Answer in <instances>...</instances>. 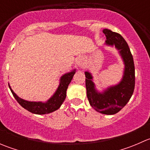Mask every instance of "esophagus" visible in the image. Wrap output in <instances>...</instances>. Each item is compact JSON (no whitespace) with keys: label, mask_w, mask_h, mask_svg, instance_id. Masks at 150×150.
I'll list each match as a JSON object with an SVG mask.
<instances>
[{"label":"esophagus","mask_w":150,"mask_h":150,"mask_svg":"<svg viewBox=\"0 0 150 150\" xmlns=\"http://www.w3.org/2000/svg\"><path fill=\"white\" fill-rule=\"evenodd\" d=\"M76 64L79 67H83L85 65V64H86L84 58H83V57H79V58H78V59L76 60Z\"/></svg>","instance_id":"1"}]
</instances>
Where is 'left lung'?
Returning <instances> with one entry per match:
<instances>
[{
    "mask_svg": "<svg viewBox=\"0 0 150 150\" xmlns=\"http://www.w3.org/2000/svg\"><path fill=\"white\" fill-rule=\"evenodd\" d=\"M102 32L107 38L104 45L115 47L121 58L124 65L122 76L117 84L99 91L91 72L86 71V91L89 104L96 111L104 115H115L126 105L132 96L135 86V68L132 54L125 39L108 29H104Z\"/></svg>",
    "mask_w": 150,
    "mask_h": 150,
    "instance_id": "obj_1",
    "label": "left lung"
}]
</instances>
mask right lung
Listing matches in <instances>:
<instances>
[{"mask_svg":"<svg viewBox=\"0 0 150 150\" xmlns=\"http://www.w3.org/2000/svg\"><path fill=\"white\" fill-rule=\"evenodd\" d=\"M76 72V69L71 70L64 73L61 76L59 79V84L57 87V90L54 94L46 101V102H31V101L25 100L18 96L11 89V87L8 83V86L11 91L12 94L14 96L16 100L19 104L25 110H28L33 114L45 115L53 112L58 110L64 102L67 96V89L68 86L70 83L74 75Z\"/></svg>","mask_w":150,"mask_h":150,"instance_id":"obj_1","label":"right lung"}]
</instances>
